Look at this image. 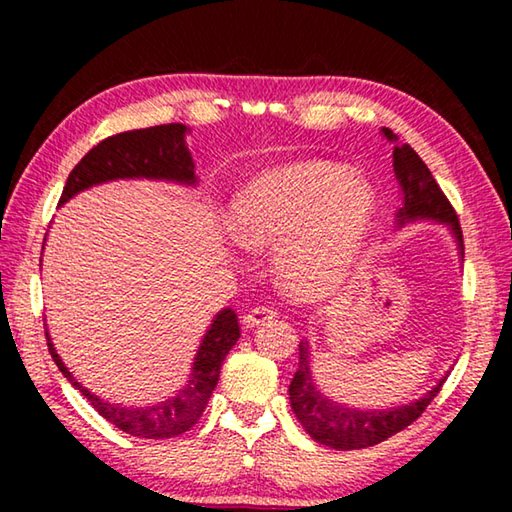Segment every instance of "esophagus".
<instances>
[{
    "label": "esophagus",
    "instance_id": "1",
    "mask_svg": "<svg viewBox=\"0 0 512 512\" xmlns=\"http://www.w3.org/2000/svg\"><path fill=\"white\" fill-rule=\"evenodd\" d=\"M273 318H277V309L268 307V305H259L255 309H250L248 314L244 316V325L246 327H259L264 323H271Z\"/></svg>",
    "mask_w": 512,
    "mask_h": 512
}]
</instances>
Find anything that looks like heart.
I'll list each match as a JSON object with an SVG mask.
<instances>
[{
	"label": "heart",
	"mask_w": 512,
	"mask_h": 512,
	"mask_svg": "<svg viewBox=\"0 0 512 512\" xmlns=\"http://www.w3.org/2000/svg\"><path fill=\"white\" fill-rule=\"evenodd\" d=\"M375 192L334 162H298L250 178L230 203L246 248H275V273L296 298L332 293L352 271L375 219Z\"/></svg>",
	"instance_id": "heart-1"
}]
</instances>
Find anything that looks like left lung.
I'll return each mask as SVG.
<instances>
[{
	"label": "left lung",
	"mask_w": 512,
	"mask_h": 512,
	"mask_svg": "<svg viewBox=\"0 0 512 512\" xmlns=\"http://www.w3.org/2000/svg\"><path fill=\"white\" fill-rule=\"evenodd\" d=\"M384 137L388 142L395 144L393 169L397 180H400L404 198L400 212H397V225L418 219H433L438 223H445L456 237L458 250L463 253L461 223H458V216L452 203L447 201L443 189L438 187L436 178L431 176L427 164L422 162L420 155L415 153L409 144H400V137L393 131L384 128ZM298 350V370L289 386L291 409L316 443L332 449H341V452L379 445L384 443L386 438L395 436L397 431L406 429L411 422L420 418L424 409H427L433 397L440 393V388L445 384V379H440L427 395L420 397V400L393 406V409H350V406L327 400V397L316 388V381L311 377L309 368V343L300 341Z\"/></svg>",
	"instance_id": "left-lung-1"
}]
</instances>
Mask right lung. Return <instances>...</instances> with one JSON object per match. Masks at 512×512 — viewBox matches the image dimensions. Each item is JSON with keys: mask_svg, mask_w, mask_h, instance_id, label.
<instances>
[{"mask_svg": "<svg viewBox=\"0 0 512 512\" xmlns=\"http://www.w3.org/2000/svg\"><path fill=\"white\" fill-rule=\"evenodd\" d=\"M185 133L187 126L183 124H162L106 137V140L85 153L83 160L69 173L58 205L67 203L69 198L83 192V189L117 178H153L196 185L194 160L185 146ZM45 336L49 354L56 361L58 370L63 372L76 391L88 397V402L99 411L101 418H106L110 424L131 433V436L164 440L189 431L201 418L207 400H210L216 388V381H219L225 354L237 343L241 329L235 311L230 307L219 311L203 336L201 348L194 357V368L189 372L183 391H178L176 397H169V400L153 406H140V409L110 404L92 395L65 368L63 359L58 357L54 343L49 339V332H45Z\"/></svg>", "mask_w": 512, "mask_h": 512, "instance_id": "add662e5", "label": "right lung"}]
</instances>
